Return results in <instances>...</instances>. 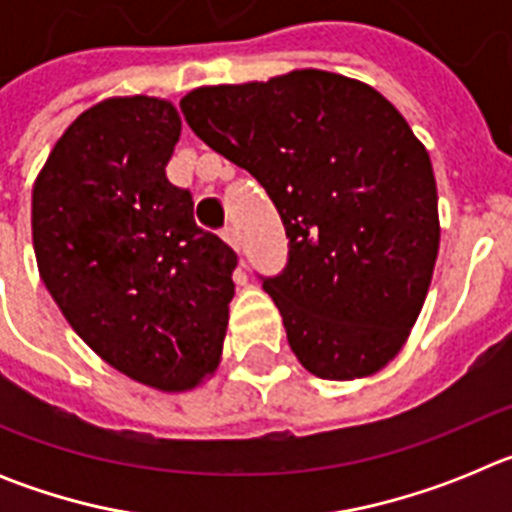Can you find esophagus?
Returning a JSON list of instances; mask_svg holds the SVG:
<instances>
[{
	"mask_svg": "<svg viewBox=\"0 0 512 512\" xmlns=\"http://www.w3.org/2000/svg\"><path fill=\"white\" fill-rule=\"evenodd\" d=\"M223 241L228 243V246L233 248V251H241V233H238V230H235V228H225L223 230Z\"/></svg>",
	"mask_w": 512,
	"mask_h": 512,
	"instance_id": "obj_1",
	"label": "esophagus"
}]
</instances>
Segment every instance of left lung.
<instances>
[{"instance_id": "8db88e82", "label": "left lung", "mask_w": 512, "mask_h": 512, "mask_svg": "<svg viewBox=\"0 0 512 512\" xmlns=\"http://www.w3.org/2000/svg\"><path fill=\"white\" fill-rule=\"evenodd\" d=\"M182 112L279 210L289 261L264 289L300 364L336 382L384 369L423 310L441 241L431 156L408 120L364 81L320 69L192 89Z\"/></svg>"}]
</instances>
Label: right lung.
<instances>
[{
  "mask_svg": "<svg viewBox=\"0 0 512 512\" xmlns=\"http://www.w3.org/2000/svg\"><path fill=\"white\" fill-rule=\"evenodd\" d=\"M182 117L110 97L63 130L33 187L38 271L63 318L117 372L194 390L223 354L238 256L166 179Z\"/></svg>",
  "mask_w": 512,
  "mask_h": 512,
  "instance_id": "1",
  "label": "right lung"
}]
</instances>
